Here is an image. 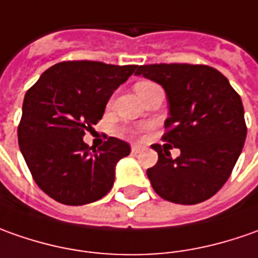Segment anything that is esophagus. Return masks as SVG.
<instances>
[{"label":"esophagus","instance_id":"1","mask_svg":"<svg viewBox=\"0 0 258 258\" xmlns=\"http://www.w3.org/2000/svg\"><path fill=\"white\" fill-rule=\"evenodd\" d=\"M131 151L134 153V154H137L140 151H143V146H137V144H134V146L131 147Z\"/></svg>","mask_w":258,"mask_h":258}]
</instances>
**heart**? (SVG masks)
I'll list each match as a JSON object with an SVG mask.
<instances>
[{"mask_svg": "<svg viewBox=\"0 0 258 258\" xmlns=\"http://www.w3.org/2000/svg\"><path fill=\"white\" fill-rule=\"evenodd\" d=\"M148 85H151V83H146V81L137 83V84H136V91H137V90H141V88H146Z\"/></svg>", "mask_w": 258, "mask_h": 258, "instance_id": "obj_1", "label": "heart"}]
</instances>
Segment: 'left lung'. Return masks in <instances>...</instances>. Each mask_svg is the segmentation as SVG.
<instances>
[{"instance_id": "1", "label": "left lung", "mask_w": 258, "mask_h": 258, "mask_svg": "<svg viewBox=\"0 0 258 258\" xmlns=\"http://www.w3.org/2000/svg\"><path fill=\"white\" fill-rule=\"evenodd\" d=\"M136 74L164 88L170 112L163 140L181 151L171 158L167 148L153 146L158 161L147 170L153 188L175 204L209 200L228 180L244 146L240 95L209 66L150 64L140 66Z\"/></svg>"}]
</instances>
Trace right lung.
Masks as SVG:
<instances>
[{"label":"right lung","mask_w":258,"mask_h":258,"mask_svg":"<svg viewBox=\"0 0 258 258\" xmlns=\"http://www.w3.org/2000/svg\"><path fill=\"white\" fill-rule=\"evenodd\" d=\"M138 66L64 61L42 73L27 91L18 144L37 185L51 199L83 206L111 190L115 165L131 151L110 137L98 150L85 144V130L101 120L112 93Z\"/></svg>","instance_id":"1"}]
</instances>
